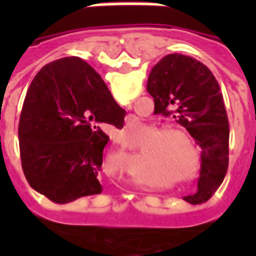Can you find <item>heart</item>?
Segmentation results:
<instances>
[{
	"label": "heart",
	"instance_id": "1",
	"mask_svg": "<svg viewBox=\"0 0 256 256\" xmlns=\"http://www.w3.org/2000/svg\"><path fill=\"white\" fill-rule=\"evenodd\" d=\"M148 130L154 136L140 150L145 163L156 172L166 174L176 184L194 181L200 174L202 158L192 137L181 128L162 130L150 126Z\"/></svg>",
	"mask_w": 256,
	"mask_h": 256
}]
</instances>
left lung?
Listing matches in <instances>:
<instances>
[{
    "mask_svg": "<svg viewBox=\"0 0 256 256\" xmlns=\"http://www.w3.org/2000/svg\"><path fill=\"white\" fill-rule=\"evenodd\" d=\"M146 90L155 101V114H174L202 146L198 192L184 198L192 204L207 202L220 188L229 163V122L218 80L196 58L172 53L152 68Z\"/></svg>",
    "mask_w": 256,
    "mask_h": 256,
    "instance_id": "1",
    "label": "left lung"
}]
</instances>
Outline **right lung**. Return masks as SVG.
<instances>
[{
  "label": "right lung",
  "instance_id": "1",
  "mask_svg": "<svg viewBox=\"0 0 256 256\" xmlns=\"http://www.w3.org/2000/svg\"><path fill=\"white\" fill-rule=\"evenodd\" d=\"M124 115L82 58L42 67L27 90L19 122L20 159L31 188L58 204L101 193L102 152L110 141L101 128H122Z\"/></svg>",
  "mask_w": 256,
  "mask_h": 256
}]
</instances>
